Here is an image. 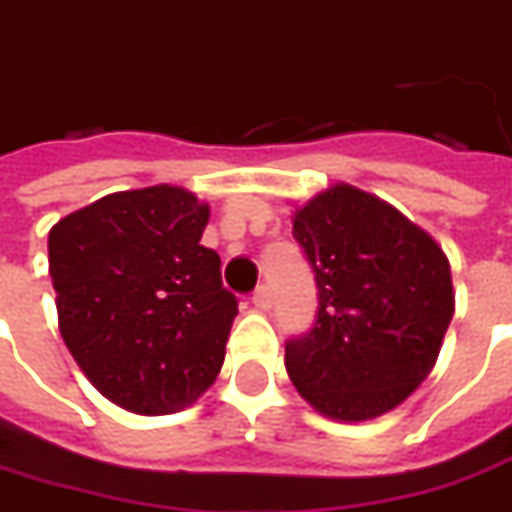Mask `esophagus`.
I'll use <instances>...</instances> for the list:
<instances>
[{
  "instance_id": "esophagus-1",
  "label": "esophagus",
  "mask_w": 512,
  "mask_h": 512,
  "mask_svg": "<svg viewBox=\"0 0 512 512\" xmlns=\"http://www.w3.org/2000/svg\"><path fill=\"white\" fill-rule=\"evenodd\" d=\"M252 303H255L260 311L269 309V306H272V289H269L266 283H263V286H257L255 294H252Z\"/></svg>"
}]
</instances>
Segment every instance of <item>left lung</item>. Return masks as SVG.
I'll return each mask as SVG.
<instances>
[{
	"label": "left lung",
	"instance_id": "8db88e82",
	"mask_svg": "<svg viewBox=\"0 0 512 512\" xmlns=\"http://www.w3.org/2000/svg\"><path fill=\"white\" fill-rule=\"evenodd\" d=\"M291 221L320 303L311 331L286 343L294 388L343 422L394 411L431 374L450 326L448 257L391 203L348 184Z\"/></svg>",
	"mask_w": 512,
	"mask_h": 512
}]
</instances>
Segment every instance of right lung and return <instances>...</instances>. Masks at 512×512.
<instances>
[{"label":"right lung","instance_id":"right-lung-1","mask_svg":"<svg viewBox=\"0 0 512 512\" xmlns=\"http://www.w3.org/2000/svg\"><path fill=\"white\" fill-rule=\"evenodd\" d=\"M209 206L181 186L113 192L50 229L59 331L104 397L181 411L215 382L238 297L201 246Z\"/></svg>","mask_w":512,"mask_h":512}]
</instances>
